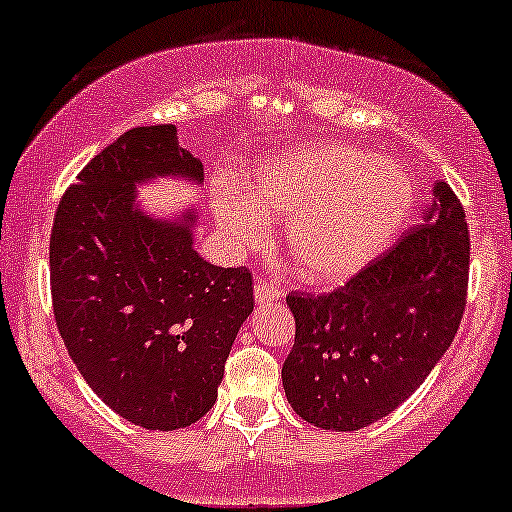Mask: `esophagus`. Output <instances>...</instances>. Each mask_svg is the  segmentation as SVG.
<instances>
[{
	"instance_id": "34e87169",
	"label": "esophagus",
	"mask_w": 512,
	"mask_h": 512,
	"mask_svg": "<svg viewBox=\"0 0 512 512\" xmlns=\"http://www.w3.org/2000/svg\"><path fill=\"white\" fill-rule=\"evenodd\" d=\"M254 296H256V304H270V301L282 299V289L277 285H270L266 280H258L254 285Z\"/></svg>"
}]
</instances>
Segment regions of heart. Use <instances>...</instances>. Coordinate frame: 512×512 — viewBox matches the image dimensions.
<instances>
[{
    "label": "heart",
    "instance_id": "1",
    "mask_svg": "<svg viewBox=\"0 0 512 512\" xmlns=\"http://www.w3.org/2000/svg\"><path fill=\"white\" fill-rule=\"evenodd\" d=\"M413 199V180L399 163L327 142L261 161L244 189L225 182L213 213L237 251L261 244L266 218H287L285 251L296 277L342 285L394 242Z\"/></svg>",
    "mask_w": 512,
    "mask_h": 512
}]
</instances>
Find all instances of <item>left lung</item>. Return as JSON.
<instances>
[{
	"instance_id": "obj_1",
	"label": "left lung",
	"mask_w": 512,
	"mask_h": 512,
	"mask_svg": "<svg viewBox=\"0 0 512 512\" xmlns=\"http://www.w3.org/2000/svg\"><path fill=\"white\" fill-rule=\"evenodd\" d=\"M470 235L446 182L425 225L330 294L287 296L296 334L282 365L299 418L334 432L368 427L425 382L456 337L468 299Z\"/></svg>"
}]
</instances>
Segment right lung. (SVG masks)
<instances>
[{"label":"right lung","instance_id":"right-lung-1","mask_svg":"<svg viewBox=\"0 0 512 512\" xmlns=\"http://www.w3.org/2000/svg\"><path fill=\"white\" fill-rule=\"evenodd\" d=\"M168 175L204 180L175 125L128 130L66 189L49 239L54 318L75 368L113 413L161 432L211 410L254 311L249 270L194 251L192 208L170 223L135 204L137 185Z\"/></svg>","mask_w":512,"mask_h":512}]
</instances>
